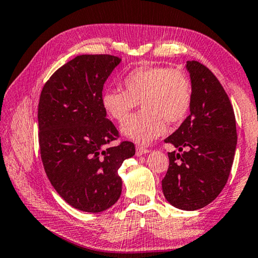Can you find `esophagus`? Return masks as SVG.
<instances>
[{"label":"esophagus","mask_w":258,"mask_h":258,"mask_svg":"<svg viewBox=\"0 0 258 258\" xmlns=\"http://www.w3.org/2000/svg\"><path fill=\"white\" fill-rule=\"evenodd\" d=\"M136 151H137V155L138 156H141V155H144V154L149 153V149L145 148V147H141V146H137Z\"/></svg>","instance_id":"1"}]
</instances>
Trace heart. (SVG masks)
Returning <instances> with one entry per match:
<instances>
[{
  "label": "heart",
  "instance_id": "heart-1",
  "mask_svg": "<svg viewBox=\"0 0 258 258\" xmlns=\"http://www.w3.org/2000/svg\"><path fill=\"white\" fill-rule=\"evenodd\" d=\"M125 90L106 89L101 102L105 112L124 124L141 103L144 107L121 127L127 139L148 145L162 136L166 122L182 121L192 102V86L185 73L177 68L140 66L125 75Z\"/></svg>",
  "mask_w": 258,
  "mask_h": 258
}]
</instances>
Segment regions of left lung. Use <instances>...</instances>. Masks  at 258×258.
I'll list each match as a JSON object with an SVG mask.
<instances>
[{
    "label": "left lung",
    "mask_w": 258,
    "mask_h": 258,
    "mask_svg": "<svg viewBox=\"0 0 258 258\" xmlns=\"http://www.w3.org/2000/svg\"><path fill=\"white\" fill-rule=\"evenodd\" d=\"M192 86L190 114L164 142L178 148L168 153L162 179L167 201L180 210L209 205L227 183L235 155V114L224 87L209 68L187 61Z\"/></svg>",
    "instance_id": "left-lung-1"
}]
</instances>
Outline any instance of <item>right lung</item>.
<instances>
[{
	"instance_id": "right-lung-1",
	"label": "right lung",
	"mask_w": 258,
	"mask_h": 258,
	"mask_svg": "<svg viewBox=\"0 0 258 258\" xmlns=\"http://www.w3.org/2000/svg\"><path fill=\"white\" fill-rule=\"evenodd\" d=\"M120 61L109 54L78 55L57 69L40 94L38 137L45 172L63 201L83 212H102L118 201V169L136 154L130 141L105 148L119 133L106 118L102 91Z\"/></svg>"
}]
</instances>
